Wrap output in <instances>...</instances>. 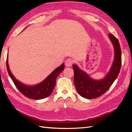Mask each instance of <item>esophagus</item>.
<instances>
[{"mask_svg": "<svg viewBox=\"0 0 132 132\" xmlns=\"http://www.w3.org/2000/svg\"><path fill=\"white\" fill-rule=\"evenodd\" d=\"M73 64V60L70 59V58L67 59L65 62V64L67 67H70V66L72 65Z\"/></svg>", "mask_w": 132, "mask_h": 132, "instance_id": "1", "label": "esophagus"}]
</instances>
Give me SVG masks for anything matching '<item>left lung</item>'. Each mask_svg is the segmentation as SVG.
<instances>
[{"instance_id":"1","label":"left lung","mask_w":132,"mask_h":132,"mask_svg":"<svg viewBox=\"0 0 132 132\" xmlns=\"http://www.w3.org/2000/svg\"><path fill=\"white\" fill-rule=\"evenodd\" d=\"M109 37L114 46L115 58L109 73L104 79L100 81L94 80L77 65H73L74 85L79 94L83 97L92 99L101 96L110 88L119 73L122 65L120 45L113 34H110Z\"/></svg>"}]
</instances>
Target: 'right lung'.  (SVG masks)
<instances>
[{
  "label": "right lung",
  "mask_w": 132,
  "mask_h": 132,
  "mask_svg": "<svg viewBox=\"0 0 132 132\" xmlns=\"http://www.w3.org/2000/svg\"><path fill=\"white\" fill-rule=\"evenodd\" d=\"M6 68L7 72L15 86L21 94L29 98L40 100L49 96L52 93L55 85L56 79L58 75L64 70V64L63 63L61 66L55 69L43 82L33 86H28L23 85L14 78L9 69L7 57L6 59Z\"/></svg>",
  "instance_id": "obj_1"
}]
</instances>
